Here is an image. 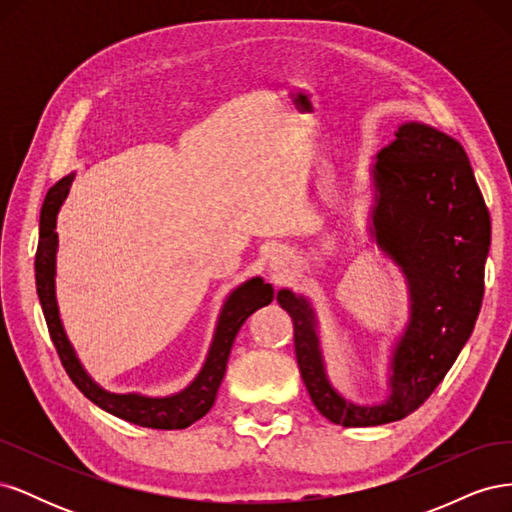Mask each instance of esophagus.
I'll return each instance as SVG.
<instances>
[{
	"label": "esophagus",
	"mask_w": 512,
	"mask_h": 512,
	"mask_svg": "<svg viewBox=\"0 0 512 512\" xmlns=\"http://www.w3.org/2000/svg\"><path fill=\"white\" fill-rule=\"evenodd\" d=\"M271 269H275V271H280L282 267H284V262H286V254H282V252H275L273 256H271Z\"/></svg>",
	"instance_id": "34e87169"
}]
</instances>
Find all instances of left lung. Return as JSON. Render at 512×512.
Instances as JSON below:
<instances>
[{
  "label": "left lung",
  "instance_id": "obj_1",
  "mask_svg": "<svg viewBox=\"0 0 512 512\" xmlns=\"http://www.w3.org/2000/svg\"><path fill=\"white\" fill-rule=\"evenodd\" d=\"M369 239L408 288L406 327L393 339L386 397L356 404L335 389L324 363L318 314L305 294L277 290L294 322V352L314 406L342 427H376L412 414L436 391L470 339L483 303L491 222L457 138L406 121L369 168Z\"/></svg>",
  "mask_w": 512,
  "mask_h": 512
}]
</instances>
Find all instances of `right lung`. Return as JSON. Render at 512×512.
I'll list each match as a JSON object with an SVG mask.
<instances>
[{
    "instance_id": "right-lung-1",
    "label": "right lung",
    "mask_w": 512,
    "mask_h": 512,
    "mask_svg": "<svg viewBox=\"0 0 512 512\" xmlns=\"http://www.w3.org/2000/svg\"><path fill=\"white\" fill-rule=\"evenodd\" d=\"M72 181L74 173L59 179L53 188L46 192L40 211V239L36 252V290L46 327H49L61 365L68 371V376L76 384V389L108 414L151 429L190 427L198 418H203L215 404V397H218V389L226 374V363L232 342H235L243 322L250 318L256 309L269 305L275 297V290L271 284L262 280L260 275H254L228 292V297L218 314V322H215L205 363L185 389L164 397H151L141 393H113L102 389V386L87 374L79 354H76L72 342L66 335L55 292L59 247V237L55 228L59 209L68 198Z\"/></svg>"
}]
</instances>
